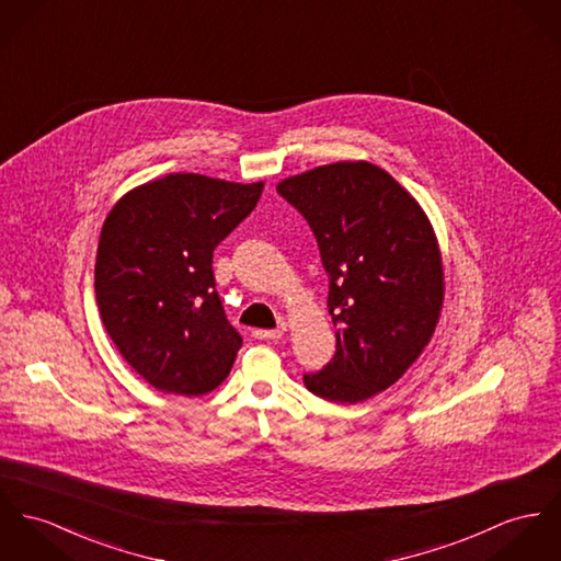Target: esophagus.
Wrapping results in <instances>:
<instances>
[{"label":"esophagus","mask_w":561,"mask_h":561,"mask_svg":"<svg viewBox=\"0 0 561 561\" xmlns=\"http://www.w3.org/2000/svg\"><path fill=\"white\" fill-rule=\"evenodd\" d=\"M282 329H284V324H282ZM282 329H254V331H252V337L259 340V342L277 340V337H282V333H284Z\"/></svg>","instance_id":"1"}]
</instances>
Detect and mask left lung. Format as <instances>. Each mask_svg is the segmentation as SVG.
<instances>
[{
  "label": "left lung",
  "mask_w": 561,
  "mask_h": 561,
  "mask_svg": "<svg viewBox=\"0 0 561 561\" xmlns=\"http://www.w3.org/2000/svg\"><path fill=\"white\" fill-rule=\"evenodd\" d=\"M277 194L318 241L337 327L333 358L302 382L329 401H365L394 385L432 340L444 299L432 224L369 162L318 167L282 181Z\"/></svg>",
  "instance_id": "obj_1"
}]
</instances>
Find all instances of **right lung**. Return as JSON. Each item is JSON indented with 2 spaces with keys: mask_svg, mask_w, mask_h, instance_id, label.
<instances>
[{
  "mask_svg": "<svg viewBox=\"0 0 561 561\" xmlns=\"http://www.w3.org/2000/svg\"><path fill=\"white\" fill-rule=\"evenodd\" d=\"M262 183L167 174L126 194L106 217L95 301L106 333L158 390L205 394L243 344L214 277V250L254 211Z\"/></svg>",
  "mask_w": 561,
  "mask_h": 561,
  "instance_id": "1",
  "label": "right lung"
}]
</instances>
